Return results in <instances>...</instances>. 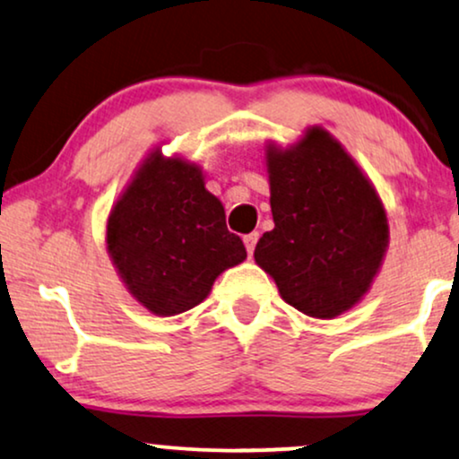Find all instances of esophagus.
Masks as SVG:
<instances>
[{
  "label": "esophagus",
  "instance_id": "obj_1",
  "mask_svg": "<svg viewBox=\"0 0 459 459\" xmlns=\"http://www.w3.org/2000/svg\"><path fill=\"white\" fill-rule=\"evenodd\" d=\"M258 233H249V235H246L243 237V243H246V249H247V254L249 256H252L254 254V247H256V243H258Z\"/></svg>",
  "mask_w": 459,
  "mask_h": 459
}]
</instances>
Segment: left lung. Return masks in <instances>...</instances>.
Segmentation results:
<instances>
[{
  "label": "left lung",
  "mask_w": 459,
  "mask_h": 459,
  "mask_svg": "<svg viewBox=\"0 0 459 459\" xmlns=\"http://www.w3.org/2000/svg\"><path fill=\"white\" fill-rule=\"evenodd\" d=\"M275 229L254 258L305 316L330 317L367 294L387 247V218L375 188L320 126L299 146L266 150Z\"/></svg>",
  "instance_id": "1"
}]
</instances>
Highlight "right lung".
Wrapping results in <instances>:
<instances>
[{
	"label": "right lung",
	"instance_id": "1",
	"mask_svg": "<svg viewBox=\"0 0 459 459\" xmlns=\"http://www.w3.org/2000/svg\"><path fill=\"white\" fill-rule=\"evenodd\" d=\"M108 252L129 292L156 316L203 303L220 273L247 256L199 167L159 150L109 213Z\"/></svg>",
	"mask_w": 459,
	"mask_h": 459
}]
</instances>
